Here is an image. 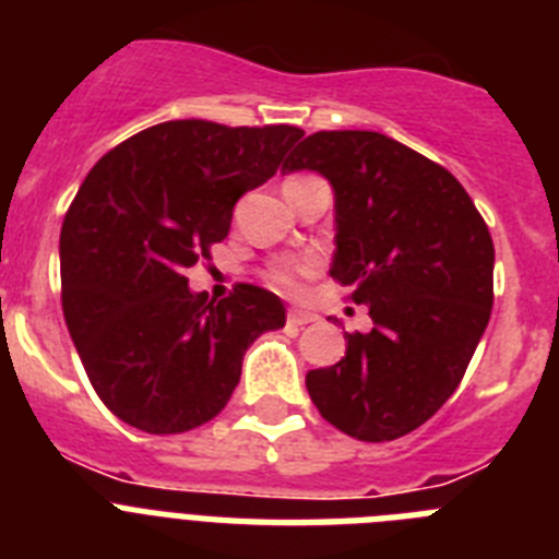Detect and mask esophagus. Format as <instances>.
<instances>
[{
	"label": "esophagus",
	"instance_id": "esophagus-1",
	"mask_svg": "<svg viewBox=\"0 0 559 559\" xmlns=\"http://www.w3.org/2000/svg\"><path fill=\"white\" fill-rule=\"evenodd\" d=\"M318 316L316 312H307V309H289L287 323L289 326H307V323H316Z\"/></svg>",
	"mask_w": 559,
	"mask_h": 559
}]
</instances>
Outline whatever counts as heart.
<instances>
[{"label":"heart","mask_w":559,"mask_h":559,"mask_svg":"<svg viewBox=\"0 0 559 559\" xmlns=\"http://www.w3.org/2000/svg\"><path fill=\"white\" fill-rule=\"evenodd\" d=\"M316 270L312 261H295V264H284L272 272V284L281 289V293H298L301 289V278H307L309 272Z\"/></svg>","instance_id":"b5f03b06"}]
</instances>
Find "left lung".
Segmentation results:
<instances>
[{
    "label": "left lung",
    "instance_id": "obj_1",
    "mask_svg": "<svg viewBox=\"0 0 559 559\" xmlns=\"http://www.w3.org/2000/svg\"><path fill=\"white\" fill-rule=\"evenodd\" d=\"M284 173H321L335 192L330 275L369 309L335 367L307 392L349 438L383 443L426 424L461 383L495 301L489 227L440 164L372 130L307 135Z\"/></svg>",
    "mask_w": 559,
    "mask_h": 559
}]
</instances>
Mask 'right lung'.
Listing matches in <instances>:
<instances>
[{"label":"right lung","instance_id":"add662e5","mask_svg":"<svg viewBox=\"0 0 559 559\" xmlns=\"http://www.w3.org/2000/svg\"><path fill=\"white\" fill-rule=\"evenodd\" d=\"M301 135L164 121L87 173L59 238L62 309L96 395L124 424L178 435L213 420L243 352L287 323L278 295L238 284L213 304L187 287V270L227 238L236 201L270 181Z\"/></svg>","mask_w":559,"mask_h":559}]
</instances>
